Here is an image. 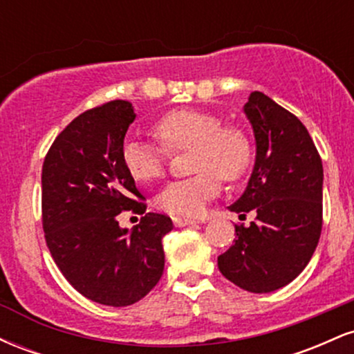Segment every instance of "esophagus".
Instances as JSON below:
<instances>
[{"label":"esophagus","mask_w":354,"mask_h":354,"mask_svg":"<svg viewBox=\"0 0 354 354\" xmlns=\"http://www.w3.org/2000/svg\"><path fill=\"white\" fill-rule=\"evenodd\" d=\"M173 223L176 228H183V226L194 225V223H198V221L196 219H191V218H173Z\"/></svg>","instance_id":"34e87169"}]
</instances>
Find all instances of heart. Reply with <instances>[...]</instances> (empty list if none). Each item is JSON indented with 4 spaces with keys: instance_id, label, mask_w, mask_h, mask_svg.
<instances>
[{
    "instance_id": "1",
    "label": "heart",
    "mask_w": 354,
    "mask_h": 354,
    "mask_svg": "<svg viewBox=\"0 0 354 354\" xmlns=\"http://www.w3.org/2000/svg\"><path fill=\"white\" fill-rule=\"evenodd\" d=\"M163 146L141 138L124 141L121 158L136 181L149 183L165 171L169 151L191 148L193 171L186 180L169 181L158 193V206L171 214L196 216L219 191V176L234 181L246 173L253 148L238 126H221L216 115L200 109H176L154 124Z\"/></svg>"
}]
</instances>
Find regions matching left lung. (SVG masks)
<instances>
[{
	"label": "left lung",
	"mask_w": 354,
	"mask_h": 354,
	"mask_svg": "<svg viewBox=\"0 0 354 354\" xmlns=\"http://www.w3.org/2000/svg\"><path fill=\"white\" fill-rule=\"evenodd\" d=\"M253 128L256 156L250 181L230 211L236 239L218 256L221 274L250 293H271L291 283L310 263L323 226V163L304 124L253 91L243 106Z\"/></svg>",
	"instance_id": "8db88e82"
}]
</instances>
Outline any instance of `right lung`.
<instances>
[{
    "instance_id": "obj_1",
    "label": "right lung",
    "mask_w": 354,
    "mask_h": 354,
    "mask_svg": "<svg viewBox=\"0 0 354 354\" xmlns=\"http://www.w3.org/2000/svg\"><path fill=\"white\" fill-rule=\"evenodd\" d=\"M133 104L115 100L88 109L59 133L43 163V230L55 263L78 293L106 306L140 301L165 270V214L146 213L135 228L118 214L146 206L121 151Z\"/></svg>"
}]
</instances>
